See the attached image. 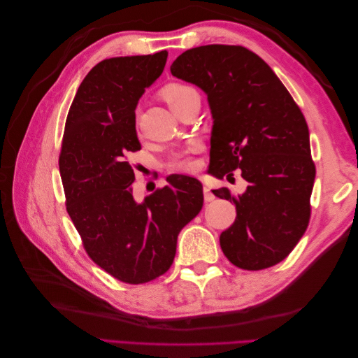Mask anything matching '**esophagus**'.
<instances>
[{
    "mask_svg": "<svg viewBox=\"0 0 358 358\" xmlns=\"http://www.w3.org/2000/svg\"><path fill=\"white\" fill-rule=\"evenodd\" d=\"M203 196L206 201H212L215 199V196L212 194V191L208 187H203Z\"/></svg>",
    "mask_w": 358,
    "mask_h": 358,
    "instance_id": "esophagus-1",
    "label": "esophagus"
}]
</instances>
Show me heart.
I'll use <instances>...</instances> for the list:
<instances>
[{
  "label": "heart",
  "instance_id": "obj_1",
  "mask_svg": "<svg viewBox=\"0 0 358 358\" xmlns=\"http://www.w3.org/2000/svg\"><path fill=\"white\" fill-rule=\"evenodd\" d=\"M192 91L191 86L187 85H180V83H170L167 85L164 90H162L161 95L164 101L169 104L170 109L176 106V103L182 99L187 92ZM197 152V146H191L183 152L178 154L175 158L170 161V169L175 171H194L199 167V161L196 158Z\"/></svg>",
  "mask_w": 358,
  "mask_h": 358
}]
</instances>
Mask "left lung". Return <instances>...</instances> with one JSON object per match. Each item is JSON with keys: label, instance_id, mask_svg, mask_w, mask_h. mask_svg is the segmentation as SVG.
I'll list each match as a JSON object with an SVG mask.
<instances>
[{"label": "left lung", "instance_id": "1", "mask_svg": "<svg viewBox=\"0 0 358 358\" xmlns=\"http://www.w3.org/2000/svg\"><path fill=\"white\" fill-rule=\"evenodd\" d=\"M170 71L208 95L210 175L230 179L241 169L248 182L241 196L213 189L236 204L234 222L220 236L224 255L243 270L280 263L310 218L315 164L305 116L273 70L243 46L189 49Z\"/></svg>", "mask_w": 358, "mask_h": 358}]
</instances>
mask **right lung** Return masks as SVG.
<instances>
[{"instance_id": "right-lung-1", "label": "right lung", "mask_w": 358, "mask_h": 358, "mask_svg": "<svg viewBox=\"0 0 358 358\" xmlns=\"http://www.w3.org/2000/svg\"><path fill=\"white\" fill-rule=\"evenodd\" d=\"M167 50L117 57L86 74L67 115L59 173L67 212L92 262L125 284L164 275L176 255L178 234L203 208V187L171 175L169 185L133 197L134 170L127 161L140 150L136 107L166 67Z\"/></svg>"}]
</instances>
